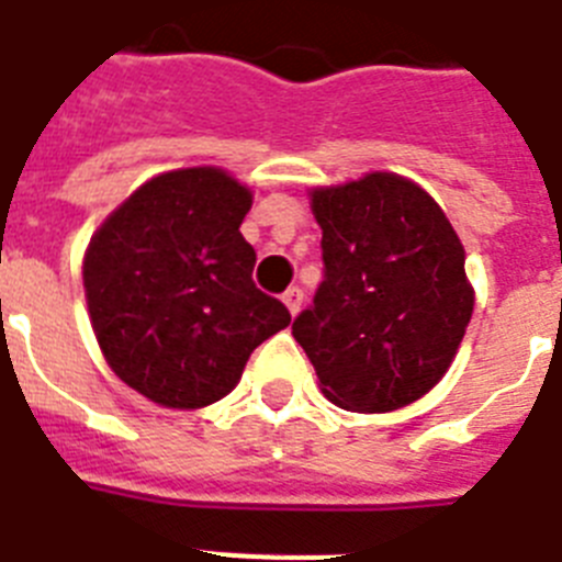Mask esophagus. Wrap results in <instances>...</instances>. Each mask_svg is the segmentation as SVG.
<instances>
[{
    "mask_svg": "<svg viewBox=\"0 0 562 562\" xmlns=\"http://www.w3.org/2000/svg\"><path fill=\"white\" fill-rule=\"evenodd\" d=\"M282 303L289 305L291 314L300 312V305H303V289H300V285H291V289L282 294Z\"/></svg>",
    "mask_w": 562,
    "mask_h": 562,
    "instance_id": "34e87169",
    "label": "esophagus"
}]
</instances>
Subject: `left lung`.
I'll use <instances>...</instances> for the list:
<instances>
[{"mask_svg":"<svg viewBox=\"0 0 562 562\" xmlns=\"http://www.w3.org/2000/svg\"><path fill=\"white\" fill-rule=\"evenodd\" d=\"M323 282L291 331L323 395L352 413L418 401L453 363L473 314L464 248L422 187L369 172L314 190Z\"/></svg>","mask_w":562,"mask_h":562,"instance_id":"8db88e82","label":"left lung"}]
</instances>
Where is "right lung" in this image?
Listing matches in <instances>:
<instances>
[{"label": "right lung", "mask_w": 562, "mask_h": 562, "mask_svg": "<svg viewBox=\"0 0 562 562\" xmlns=\"http://www.w3.org/2000/svg\"><path fill=\"white\" fill-rule=\"evenodd\" d=\"M248 210V187L193 167L147 181L91 236V328L123 384L161 407L225 398L250 352L291 323L254 282L257 250L239 234Z\"/></svg>", "instance_id": "right-lung-1"}]
</instances>
